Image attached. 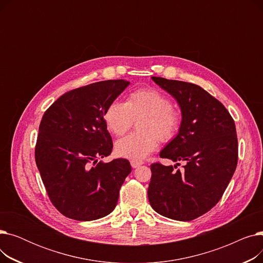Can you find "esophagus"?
<instances>
[{"label": "esophagus", "instance_id": "1", "mask_svg": "<svg viewBox=\"0 0 263 263\" xmlns=\"http://www.w3.org/2000/svg\"><path fill=\"white\" fill-rule=\"evenodd\" d=\"M130 163H131V166H132L133 168L140 167L141 165H143V164H144V162H142V161H134V160H132Z\"/></svg>", "mask_w": 263, "mask_h": 263}]
</instances>
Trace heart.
<instances>
[{
  "label": "heart",
  "instance_id": "obj_1",
  "mask_svg": "<svg viewBox=\"0 0 263 263\" xmlns=\"http://www.w3.org/2000/svg\"><path fill=\"white\" fill-rule=\"evenodd\" d=\"M139 119L140 132L128 135L115 145L118 156L134 161L144 160L154 153L159 139L163 142L174 139L181 123V115L172 106L168 97L155 88L137 89L124 103H110L104 113L107 129L116 136L126 134Z\"/></svg>",
  "mask_w": 263,
  "mask_h": 263
}]
</instances>
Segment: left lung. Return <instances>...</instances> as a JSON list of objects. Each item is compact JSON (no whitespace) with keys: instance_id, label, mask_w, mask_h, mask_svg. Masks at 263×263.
Returning <instances> with one entry per match:
<instances>
[{"instance_id":"1","label":"left lung","mask_w":263,"mask_h":263,"mask_svg":"<svg viewBox=\"0 0 263 263\" xmlns=\"http://www.w3.org/2000/svg\"><path fill=\"white\" fill-rule=\"evenodd\" d=\"M181 109L178 134L160 157L176 162L150 165L148 199L159 214L193 220L211 210L222 198L238 163L234 121L226 107L208 91L192 83L151 78ZM179 161L185 168L175 171Z\"/></svg>"}]
</instances>
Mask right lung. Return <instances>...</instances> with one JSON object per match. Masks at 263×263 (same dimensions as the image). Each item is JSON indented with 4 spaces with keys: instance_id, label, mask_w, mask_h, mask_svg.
Listing matches in <instances>:
<instances>
[{
    "instance_id": "obj_1",
    "label": "right lung",
    "mask_w": 263,
    "mask_h": 263,
    "mask_svg": "<svg viewBox=\"0 0 263 263\" xmlns=\"http://www.w3.org/2000/svg\"><path fill=\"white\" fill-rule=\"evenodd\" d=\"M129 85L107 80L70 90L41 119L36 165L50 200L66 217L95 220L115 209L131 165L126 159L99 161L113 149L104 113Z\"/></svg>"
}]
</instances>
